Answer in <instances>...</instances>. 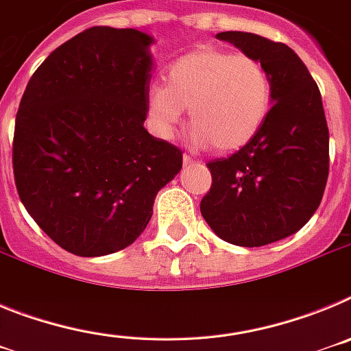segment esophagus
I'll list each match as a JSON object with an SVG mask.
<instances>
[{"label": "esophagus", "instance_id": "34e87169", "mask_svg": "<svg viewBox=\"0 0 351 351\" xmlns=\"http://www.w3.org/2000/svg\"><path fill=\"white\" fill-rule=\"evenodd\" d=\"M182 165H184V167L193 165V160H191V158L188 156V154H184V156H182Z\"/></svg>", "mask_w": 351, "mask_h": 351}]
</instances>
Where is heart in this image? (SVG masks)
<instances>
[{
	"label": "heart",
	"instance_id": "1",
	"mask_svg": "<svg viewBox=\"0 0 351 351\" xmlns=\"http://www.w3.org/2000/svg\"><path fill=\"white\" fill-rule=\"evenodd\" d=\"M272 84L251 56L200 47L167 70V84H151L147 112L160 137L172 135L188 110L191 138L200 147L232 153L256 137L269 116Z\"/></svg>",
	"mask_w": 351,
	"mask_h": 351
}]
</instances>
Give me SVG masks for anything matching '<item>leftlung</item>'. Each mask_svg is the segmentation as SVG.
Instances as JSON below:
<instances>
[{
	"mask_svg": "<svg viewBox=\"0 0 351 351\" xmlns=\"http://www.w3.org/2000/svg\"><path fill=\"white\" fill-rule=\"evenodd\" d=\"M216 38L265 66L272 108L250 144L207 163L213 184L200 213L226 243L265 246L299 232L324 197L328 128L322 95L302 60L285 43L244 31H223Z\"/></svg>",
	"mask_w": 351,
	"mask_h": 351,
	"instance_id": "1",
	"label": "left lung"
}]
</instances>
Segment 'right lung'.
Here are the masks:
<instances>
[{
	"mask_svg": "<svg viewBox=\"0 0 351 351\" xmlns=\"http://www.w3.org/2000/svg\"><path fill=\"white\" fill-rule=\"evenodd\" d=\"M153 43L133 27H89L49 54L19 105V197L73 255H110L135 243L158 191L182 169L181 151L144 128Z\"/></svg>",
	"mask_w": 351,
	"mask_h": 351,
	"instance_id": "right-lung-1",
	"label": "right lung"
}]
</instances>
